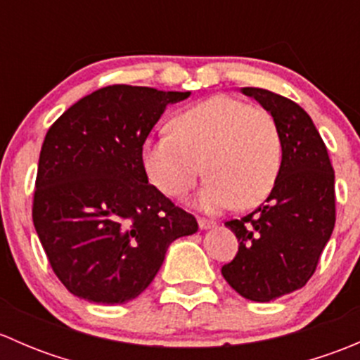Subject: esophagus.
<instances>
[{"label":"esophagus","instance_id":"34e87169","mask_svg":"<svg viewBox=\"0 0 360 360\" xmlns=\"http://www.w3.org/2000/svg\"><path fill=\"white\" fill-rule=\"evenodd\" d=\"M198 226H200L202 230H209V228L216 226V223H214L212 219H205V217H198Z\"/></svg>","mask_w":360,"mask_h":360}]
</instances>
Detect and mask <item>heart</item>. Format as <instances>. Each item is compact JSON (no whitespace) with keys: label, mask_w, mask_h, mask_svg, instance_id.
Here are the masks:
<instances>
[{"label":"heart","mask_w":360,"mask_h":360,"mask_svg":"<svg viewBox=\"0 0 360 360\" xmlns=\"http://www.w3.org/2000/svg\"><path fill=\"white\" fill-rule=\"evenodd\" d=\"M281 163L274 116L223 94L177 112L170 134L143 146L148 179L167 197H184L205 172L198 197L205 210L256 207L274 190Z\"/></svg>","instance_id":"1"}]
</instances>
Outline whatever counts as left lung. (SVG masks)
<instances>
[{
  "label": "left lung",
  "instance_id": "obj_1",
  "mask_svg": "<svg viewBox=\"0 0 360 360\" xmlns=\"http://www.w3.org/2000/svg\"><path fill=\"white\" fill-rule=\"evenodd\" d=\"M242 92L277 122L282 163L266 202L224 223L240 245L221 274L240 296L264 303L297 291L314 275L335 228V170L303 108L270 90L244 86Z\"/></svg>",
  "mask_w": 360,
  "mask_h": 360
}]
</instances>
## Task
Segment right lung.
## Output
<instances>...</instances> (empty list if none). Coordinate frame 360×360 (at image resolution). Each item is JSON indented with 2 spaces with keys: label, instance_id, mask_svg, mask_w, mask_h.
Masks as SVG:
<instances>
[{
  "label": "right lung",
  "instance_id": "right-lung-1",
  "mask_svg": "<svg viewBox=\"0 0 360 360\" xmlns=\"http://www.w3.org/2000/svg\"><path fill=\"white\" fill-rule=\"evenodd\" d=\"M190 92L110 85L53 122L39 153L32 223L75 296L122 304L153 282L167 249L198 230L195 216L148 183L143 144L167 104Z\"/></svg>",
  "mask_w": 360,
  "mask_h": 360
}]
</instances>
